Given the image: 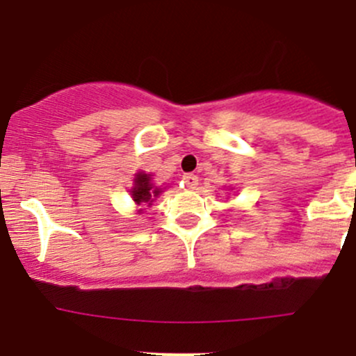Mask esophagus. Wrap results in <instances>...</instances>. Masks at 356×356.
Returning a JSON list of instances; mask_svg holds the SVG:
<instances>
[{"label":"esophagus","instance_id":"esophagus-1","mask_svg":"<svg viewBox=\"0 0 356 356\" xmlns=\"http://www.w3.org/2000/svg\"><path fill=\"white\" fill-rule=\"evenodd\" d=\"M184 184L188 186V188H196V186H198V175H195V174H184Z\"/></svg>","mask_w":356,"mask_h":356}]
</instances>
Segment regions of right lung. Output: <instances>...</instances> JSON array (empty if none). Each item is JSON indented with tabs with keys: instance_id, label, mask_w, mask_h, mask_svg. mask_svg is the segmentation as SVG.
<instances>
[{
	"instance_id": "obj_1",
	"label": "right lung",
	"mask_w": 356,
	"mask_h": 356,
	"mask_svg": "<svg viewBox=\"0 0 356 356\" xmlns=\"http://www.w3.org/2000/svg\"><path fill=\"white\" fill-rule=\"evenodd\" d=\"M132 200L138 204L148 203L152 204L158 195L161 193L160 188H155L149 174H138L134 179V188H132Z\"/></svg>"
}]
</instances>
